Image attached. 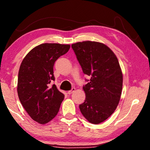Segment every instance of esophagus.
<instances>
[{"label": "esophagus", "mask_w": 150, "mask_h": 150, "mask_svg": "<svg viewBox=\"0 0 150 150\" xmlns=\"http://www.w3.org/2000/svg\"><path fill=\"white\" fill-rule=\"evenodd\" d=\"M75 91V87H73L72 88H71V90H70V91H68V94H69V95H71V94H72L73 92H74V91Z\"/></svg>", "instance_id": "1"}]
</instances>
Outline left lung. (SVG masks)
Masks as SVG:
<instances>
[{
	"instance_id": "8db88e82",
	"label": "left lung",
	"mask_w": 150,
	"mask_h": 150,
	"mask_svg": "<svg viewBox=\"0 0 150 150\" xmlns=\"http://www.w3.org/2000/svg\"><path fill=\"white\" fill-rule=\"evenodd\" d=\"M71 47L83 72L91 77L83 87L86 98L79 109L89 122L100 124L115 112L120 99L123 77L118 60L100 42H77Z\"/></svg>"
}]
</instances>
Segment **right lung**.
I'll use <instances>...</instances> for the list:
<instances>
[{
    "mask_svg": "<svg viewBox=\"0 0 150 150\" xmlns=\"http://www.w3.org/2000/svg\"><path fill=\"white\" fill-rule=\"evenodd\" d=\"M69 48L70 45L40 44L30 51L20 65L17 86L19 99L30 117L40 124L52 120L64 99V95L51 83L55 81V62Z\"/></svg>",
    "mask_w": 150,
    "mask_h": 150,
    "instance_id": "add662e5",
    "label": "right lung"
}]
</instances>
